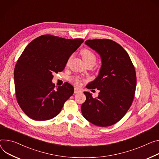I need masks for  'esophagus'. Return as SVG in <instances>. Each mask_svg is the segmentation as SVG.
Listing matches in <instances>:
<instances>
[{
	"mask_svg": "<svg viewBox=\"0 0 159 159\" xmlns=\"http://www.w3.org/2000/svg\"><path fill=\"white\" fill-rule=\"evenodd\" d=\"M81 92H82L81 89H79V88H75L74 89V93H81Z\"/></svg>",
	"mask_w": 159,
	"mask_h": 159,
	"instance_id": "esophagus-1",
	"label": "esophagus"
}]
</instances>
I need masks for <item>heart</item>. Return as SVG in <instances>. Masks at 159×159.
<instances>
[{
  "label": "heart",
  "instance_id": "b5f03b06",
  "mask_svg": "<svg viewBox=\"0 0 159 159\" xmlns=\"http://www.w3.org/2000/svg\"><path fill=\"white\" fill-rule=\"evenodd\" d=\"M82 58L86 64L93 63L94 65L96 61V56L94 53L89 49H85L81 52ZM71 82L77 85H79L81 83V80L79 77H74L71 79Z\"/></svg>",
  "mask_w": 159,
  "mask_h": 159
}]
</instances>
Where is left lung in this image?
<instances>
[{"label":"left lung","mask_w":159,"mask_h":159,"mask_svg":"<svg viewBox=\"0 0 159 159\" xmlns=\"http://www.w3.org/2000/svg\"><path fill=\"white\" fill-rule=\"evenodd\" d=\"M85 44L95 51L102 60L98 77L87 85L99 90L97 98L84 92L81 106L84 117L94 125L107 127L119 122L131 106L136 87L133 64L124 48L111 40H88Z\"/></svg>","instance_id":"obj_1"}]
</instances>
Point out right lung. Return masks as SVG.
<instances>
[{"label": "right lung", "mask_w": 159, "mask_h": 159, "mask_svg": "<svg viewBox=\"0 0 159 159\" xmlns=\"http://www.w3.org/2000/svg\"><path fill=\"white\" fill-rule=\"evenodd\" d=\"M83 42L44 35L26 47L14 68V79L17 102L28 117L42 121L60 113L74 89L68 82L55 88L53 74L64 70Z\"/></svg>", "instance_id": "1"}]
</instances>
